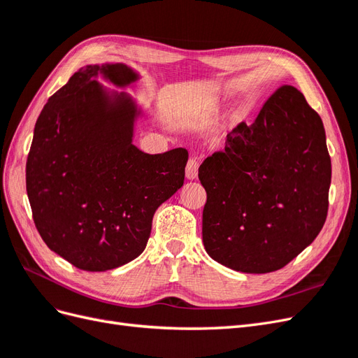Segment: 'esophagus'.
Wrapping results in <instances>:
<instances>
[{"instance_id":"1","label":"esophagus","mask_w":358,"mask_h":358,"mask_svg":"<svg viewBox=\"0 0 358 358\" xmlns=\"http://www.w3.org/2000/svg\"><path fill=\"white\" fill-rule=\"evenodd\" d=\"M197 173H199V161L196 158H189L187 162V169H185L187 179H196Z\"/></svg>"}]
</instances>
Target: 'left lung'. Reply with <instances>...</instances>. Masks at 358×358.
Segmentation results:
<instances>
[{"mask_svg": "<svg viewBox=\"0 0 358 358\" xmlns=\"http://www.w3.org/2000/svg\"><path fill=\"white\" fill-rule=\"evenodd\" d=\"M199 179L206 252L243 273L282 268L327 218L331 159L320 115L282 85L252 125H237L203 161Z\"/></svg>", "mask_w": 358, "mask_h": 358, "instance_id": "left-lung-1", "label": "left lung"}]
</instances>
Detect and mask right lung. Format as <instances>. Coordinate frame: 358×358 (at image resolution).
Masks as SVG:
<instances>
[{
    "label": "right lung",
    "mask_w": 358,
    "mask_h": 358,
    "mask_svg": "<svg viewBox=\"0 0 358 358\" xmlns=\"http://www.w3.org/2000/svg\"><path fill=\"white\" fill-rule=\"evenodd\" d=\"M127 85L124 64L86 66L53 94L36 122L27 192L41 239L70 264L104 272L143 252L161 203L185 179L188 150L149 155L133 143L129 99L109 101L92 78Z\"/></svg>",
    "instance_id": "obj_1"
}]
</instances>
